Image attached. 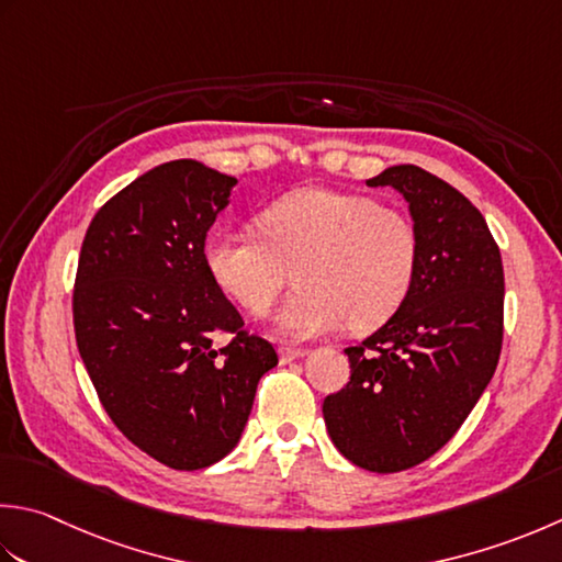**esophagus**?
Here are the masks:
<instances>
[{"mask_svg":"<svg viewBox=\"0 0 562 562\" xmlns=\"http://www.w3.org/2000/svg\"><path fill=\"white\" fill-rule=\"evenodd\" d=\"M302 356H304V350H300V348H280V360L282 362H292V360L302 358Z\"/></svg>","mask_w":562,"mask_h":562,"instance_id":"esophagus-1","label":"esophagus"}]
</instances>
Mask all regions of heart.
Here are the masks:
<instances>
[{"mask_svg": "<svg viewBox=\"0 0 562 562\" xmlns=\"http://www.w3.org/2000/svg\"><path fill=\"white\" fill-rule=\"evenodd\" d=\"M258 236L216 231L204 262L218 290L266 316L294 272L278 334L306 340L336 328L372 331L400 312L419 270V234L400 209L368 194L300 187L258 214Z\"/></svg>", "mask_w": 562, "mask_h": 562, "instance_id": "heart-1", "label": "heart"}]
</instances>
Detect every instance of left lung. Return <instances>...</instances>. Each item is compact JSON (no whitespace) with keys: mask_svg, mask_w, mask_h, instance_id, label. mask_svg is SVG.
Masks as SVG:
<instances>
[{"mask_svg":"<svg viewBox=\"0 0 562 562\" xmlns=\"http://www.w3.org/2000/svg\"><path fill=\"white\" fill-rule=\"evenodd\" d=\"M368 187L409 204L419 270L400 312L346 348L350 382L324 400V422L350 463L400 472L456 436L497 370L504 268L485 216L436 175L394 165Z\"/></svg>","mask_w":562,"mask_h":562,"instance_id":"left-lung-1","label":"left lung"}]
</instances>
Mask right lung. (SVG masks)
<instances>
[{
    "instance_id": "right-lung-1",
    "label": "right lung",
    "mask_w": 562,
    "mask_h": 562,
    "mask_svg": "<svg viewBox=\"0 0 562 562\" xmlns=\"http://www.w3.org/2000/svg\"><path fill=\"white\" fill-rule=\"evenodd\" d=\"M236 178L196 160L140 175L94 214L72 292L77 350L116 428L175 470L236 448L260 378L278 366L204 262ZM231 333L216 349L213 338Z\"/></svg>"
}]
</instances>
